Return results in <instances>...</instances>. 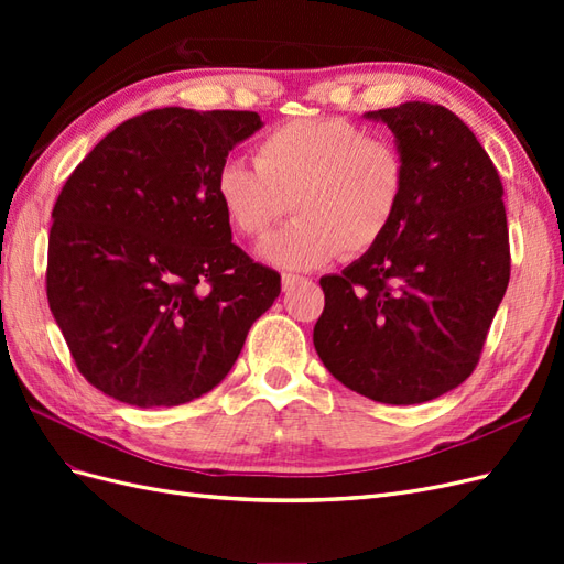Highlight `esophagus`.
<instances>
[{"mask_svg": "<svg viewBox=\"0 0 564 564\" xmlns=\"http://www.w3.org/2000/svg\"><path fill=\"white\" fill-rule=\"evenodd\" d=\"M301 282H303V278L292 275V272H284V275H282V289H284V292H289V289H294Z\"/></svg>", "mask_w": 564, "mask_h": 564, "instance_id": "obj_1", "label": "esophagus"}]
</instances>
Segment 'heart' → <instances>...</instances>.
<instances>
[{
  "mask_svg": "<svg viewBox=\"0 0 564 564\" xmlns=\"http://www.w3.org/2000/svg\"><path fill=\"white\" fill-rule=\"evenodd\" d=\"M256 166L226 160L216 199L242 237H261L289 209L294 220L261 242L272 265L308 270L377 247L400 214V150L346 117L292 119L256 143Z\"/></svg>",
  "mask_w": 564,
  "mask_h": 564,
  "instance_id": "obj_1",
  "label": "heart"
}]
</instances>
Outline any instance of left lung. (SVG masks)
Returning a JSON list of instances; mask_svg holds the SVG:
<instances>
[{
    "label": "left lung",
    "instance_id": "obj_1",
    "mask_svg": "<svg viewBox=\"0 0 564 564\" xmlns=\"http://www.w3.org/2000/svg\"><path fill=\"white\" fill-rule=\"evenodd\" d=\"M367 117L395 133L406 191L383 240L319 280L313 344L346 388L383 404H421L480 362L510 280L503 185L445 106L409 100Z\"/></svg>",
    "mask_w": 564,
    "mask_h": 564
}]
</instances>
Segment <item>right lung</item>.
I'll list each match as a JSON object with an SVG mask.
<instances>
[{
    "instance_id": "right-lung-1",
    "label": "right lung",
    "mask_w": 564,
    "mask_h": 564,
    "mask_svg": "<svg viewBox=\"0 0 564 564\" xmlns=\"http://www.w3.org/2000/svg\"><path fill=\"white\" fill-rule=\"evenodd\" d=\"M261 124L249 110H148L65 181L46 299L79 373L106 395L143 409L204 395L280 296V272L232 242L214 183Z\"/></svg>"
}]
</instances>
